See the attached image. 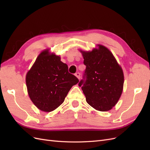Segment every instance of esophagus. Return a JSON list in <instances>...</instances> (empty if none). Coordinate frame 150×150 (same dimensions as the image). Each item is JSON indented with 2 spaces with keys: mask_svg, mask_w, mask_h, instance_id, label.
<instances>
[{
  "mask_svg": "<svg viewBox=\"0 0 150 150\" xmlns=\"http://www.w3.org/2000/svg\"><path fill=\"white\" fill-rule=\"evenodd\" d=\"M75 76L77 77V78H78L79 79H80V78H81V74H80V72H76V73L75 74Z\"/></svg>",
  "mask_w": 150,
  "mask_h": 150,
  "instance_id": "obj_1",
  "label": "esophagus"
}]
</instances>
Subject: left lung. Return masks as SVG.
Listing matches in <instances>:
<instances>
[{"label": "left lung", "instance_id": "obj_1", "mask_svg": "<svg viewBox=\"0 0 150 150\" xmlns=\"http://www.w3.org/2000/svg\"><path fill=\"white\" fill-rule=\"evenodd\" d=\"M91 52L81 51L86 69L78 84L86 102L100 111L115 106L124 83L123 72L110 50L101 45Z\"/></svg>", "mask_w": 150, "mask_h": 150}]
</instances>
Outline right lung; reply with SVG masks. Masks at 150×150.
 <instances>
[{"label": "right lung", "instance_id": "1", "mask_svg": "<svg viewBox=\"0 0 150 150\" xmlns=\"http://www.w3.org/2000/svg\"><path fill=\"white\" fill-rule=\"evenodd\" d=\"M48 51H44L36 59L26 75V85L35 105L43 111L51 112L64 102L79 79L69 73L59 56L49 54Z\"/></svg>", "mask_w": 150, "mask_h": 150}]
</instances>
